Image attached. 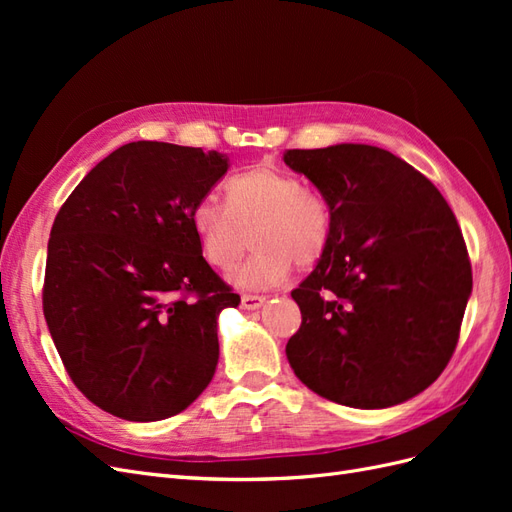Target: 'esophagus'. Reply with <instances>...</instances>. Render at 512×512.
Masks as SVG:
<instances>
[{"label":"esophagus","mask_w":512,"mask_h":512,"mask_svg":"<svg viewBox=\"0 0 512 512\" xmlns=\"http://www.w3.org/2000/svg\"><path fill=\"white\" fill-rule=\"evenodd\" d=\"M265 301H267V297H262V294H243L241 307L247 309V312H252V309H258Z\"/></svg>","instance_id":"obj_1"}]
</instances>
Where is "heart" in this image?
<instances>
[{"label": "heart", "mask_w": 512, "mask_h": 512, "mask_svg": "<svg viewBox=\"0 0 512 512\" xmlns=\"http://www.w3.org/2000/svg\"><path fill=\"white\" fill-rule=\"evenodd\" d=\"M192 228L213 267L228 271L256 241L247 265L230 275L239 288L282 284L297 262L314 267L331 241V209L318 190L275 166H254L226 183V205L213 196L192 207Z\"/></svg>", "instance_id": "1"}]
</instances>
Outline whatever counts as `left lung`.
<instances>
[{"label": "left lung", "instance_id": "1", "mask_svg": "<svg viewBox=\"0 0 512 512\" xmlns=\"http://www.w3.org/2000/svg\"><path fill=\"white\" fill-rule=\"evenodd\" d=\"M284 162L327 198L333 220L327 254L292 290L303 322L288 363L335 404H404L451 361L472 294L455 215L436 185L380 147L290 149Z\"/></svg>", "mask_w": 512, "mask_h": 512}]
</instances>
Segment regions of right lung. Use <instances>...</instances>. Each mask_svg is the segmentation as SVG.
<instances>
[{"instance_id":"add662e5","label":"right lung","mask_w":512,"mask_h":512,"mask_svg":"<svg viewBox=\"0 0 512 512\" xmlns=\"http://www.w3.org/2000/svg\"><path fill=\"white\" fill-rule=\"evenodd\" d=\"M228 166L218 151L128 143L59 209L44 318L68 376L104 412L162 421L211 382L218 316L241 299L207 265L190 215Z\"/></svg>"}]
</instances>
